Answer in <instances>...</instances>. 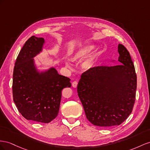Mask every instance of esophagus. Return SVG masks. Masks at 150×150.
Wrapping results in <instances>:
<instances>
[{"label": "esophagus", "mask_w": 150, "mask_h": 150, "mask_svg": "<svg viewBox=\"0 0 150 150\" xmlns=\"http://www.w3.org/2000/svg\"><path fill=\"white\" fill-rule=\"evenodd\" d=\"M72 87L74 88H76V87H77V82L74 81V82L72 83Z\"/></svg>", "instance_id": "34e87169"}]
</instances>
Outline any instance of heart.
I'll return each instance as SVG.
<instances>
[{
  "instance_id": "obj_1",
  "label": "heart",
  "mask_w": 150,
  "mask_h": 150,
  "mask_svg": "<svg viewBox=\"0 0 150 150\" xmlns=\"http://www.w3.org/2000/svg\"><path fill=\"white\" fill-rule=\"evenodd\" d=\"M96 48V46L93 45H87L86 46L83 47V48L80 49L76 52H71L70 54L72 56V59L75 62H78L80 60H82L83 58L85 57H86L88 56V54H91V53L93 52V51L95 50ZM95 57H92L89 58L87 60H85L82 63V67L83 69L85 70H89L92 68L93 65H94V63H95Z\"/></svg>"
}]
</instances>
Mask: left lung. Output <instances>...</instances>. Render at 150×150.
<instances>
[{
	"instance_id": "8db88e82",
	"label": "left lung",
	"mask_w": 150,
	"mask_h": 150,
	"mask_svg": "<svg viewBox=\"0 0 150 150\" xmlns=\"http://www.w3.org/2000/svg\"><path fill=\"white\" fill-rule=\"evenodd\" d=\"M120 65L98 66L81 75L77 92L86 117L101 127L120 125L131 113L137 76L129 51L118 45Z\"/></svg>"
}]
</instances>
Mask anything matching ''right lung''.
Masks as SVG:
<instances>
[{"label":"right lung","mask_w":150,"mask_h":150,"mask_svg":"<svg viewBox=\"0 0 150 150\" xmlns=\"http://www.w3.org/2000/svg\"><path fill=\"white\" fill-rule=\"evenodd\" d=\"M44 38L31 36L17 57L13 71L12 94L19 112L27 120L48 123L56 117L62 91L70 87V79L54 68L38 71L33 58L42 51Z\"/></svg>","instance_id":"add662e5"}]
</instances>
